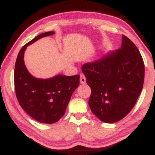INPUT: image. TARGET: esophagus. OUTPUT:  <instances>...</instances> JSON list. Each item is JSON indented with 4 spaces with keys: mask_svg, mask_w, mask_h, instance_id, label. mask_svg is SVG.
Returning <instances> with one entry per match:
<instances>
[{
    "mask_svg": "<svg viewBox=\"0 0 155 155\" xmlns=\"http://www.w3.org/2000/svg\"><path fill=\"white\" fill-rule=\"evenodd\" d=\"M80 82L81 84L86 83V77H85L84 74H81L80 75Z\"/></svg>",
    "mask_w": 155,
    "mask_h": 155,
    "instance_id": "obj_1",
    "label": "esophagus"
}]
</instances>
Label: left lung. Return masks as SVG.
I'll return each instance as SVG.
<instances>
[{
    "instance_id": "1",
    "label": "left lung",
    "mask_w": 155,
    "mask_h": 155,
    "mask_svg": "<svg viewBox=\"0 0 155 155\" xmlns=\"http://www.w3.org/2000/svg\"><path fill=\"white\" fill-rule=\"evenodd\" d=\"M81 71L91 88L89 106L99 120L114 123L128 114L144 80L143 58L133 41L122 35L120 49L84 64Z\"/></svg>"
}]
</instances>
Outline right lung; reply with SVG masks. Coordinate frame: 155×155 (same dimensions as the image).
<instances>
[{"label":"right lung","mask_w":155,"mask_h":155,"mask_svg":"<svg viewBox=\"0 0 155 155\" xmlns=\"http://www.w3.org/2000/svg\"><path fill=\"white\" fill-rule=\"evenodd\" d=\"M46 32L22 47L15 68V87L19 105L39 122L52 124L63 116L73 92L79 85V75H58L50 79H37L28 72L24 63L26 48L38 39L53 35Z\"/></svg>","instance_id":"add662e5"}]
</instances>
